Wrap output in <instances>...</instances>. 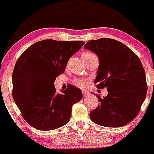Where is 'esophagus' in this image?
<instances>
[{
  "instance_id": "34e87169",
  "label": "esophagus",
  "mask_w": 154,
  "mask_h": 154,
  "mask_svg": "<svg viewBox=\"0 0 154 154\" xmlns=\"http://www.w3.org/2000/svg\"><path fill=\"white\" fill-rule=\"evenodd\" d=\"M82 94H83L84 97H87L90 95V92H87V91H84V90H82Z\"/></svg>"
}]
</instances>
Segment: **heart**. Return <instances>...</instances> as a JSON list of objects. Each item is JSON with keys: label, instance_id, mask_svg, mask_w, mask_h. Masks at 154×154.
<instances>
[{"label": "heart", "instance_id": "obj_1", "mask_svg": "<svg viewBox=\"0 0 154 154\" xmlns=\"http://www.w3.org/2000/svg\"><path fill=\"white\" fill-rule=\"evenodd\" d=\"M93 56L95 55L90 52H84L83 54H82V59L84 60V59H88V58L93 57ZM74 82H75V85L78 86V87H81V88H85V87L87 86V82L85 80V79H75Z\"/></svg>", "mask_w": 154, "mask_h": 154}]
</instances>
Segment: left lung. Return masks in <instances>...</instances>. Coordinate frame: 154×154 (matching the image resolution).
Segmentation results:
<instances>
[{
    "instance_id": "left-lung-1",
    "label": "left lung",
    "mask_w": 154,
    "mask_h": 154,
    "mask_svg": "<svg viewBox=\"0 0 154 154\" xmlns=\"http://www.w3.org/2000/svg\"><path fill=\"white\" fill-rule=\"evenodd\" d=\"M84 48L95 53L100 64L94 83L106 88L107 96L96 95L100 104L90 113L97 125L117 128L138 115L147 94L145 72L139 57L126 45L109 38L90 40Z\"/></svg>"
}]
</instances>
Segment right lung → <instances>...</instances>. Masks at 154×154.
Returning <instances> with one entry per match:
<instances>
[{"mask_svg": "<svg viewBox=\"0 0 154 154\" xmlns=\"http://www.w3.org/2000/svg\"><path fill=\"white\" fill-rule=\"evenodd\" d=\"M82 41L45 39L28 48L18 58L12 73V96L24 120L41 131L57 129L70 121L72 106L80 101V89L68 85L59 94L54 82Z\"/></svg>", "mask_w": 154, "mask_h": 154, "instance_id": "obj_1", "label": "right lung"}]
</instances>
